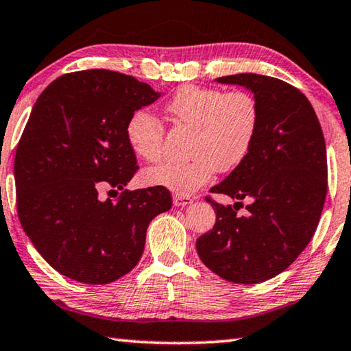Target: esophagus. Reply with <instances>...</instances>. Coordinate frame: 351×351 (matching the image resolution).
I'll list each match as a JSON object with an SVG mask.
<instances>
[{"label": "esophagus", "mask_w": 351, "mask_h": 351, "mask_svg": "<svg viewBox=\"0 0 351 351\" xmlns=\"http://www.w3.org/2000/svg\"><path fill=\"white\" fill-rule=\"evenodd\" d=\"M172 202H174L176 207H184V206H190L193 199H191V197H188V196L174 195V197H172Z\"/></svg>", "instance_id": "obj_1"}]
</instances>
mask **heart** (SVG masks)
I'll list each match as a JSON object with an SVG mask.
<instances>
[{
	"label": "heart",
	"mask_w": 351,
	"mask_h": 351,
	"mask_svg": "<svg viewBox=\"0 0 351 351\" xmlns=\"http://www.w3.org/2000/svg\"><path fill=\"white\" fill-rule=\"evenodd\" d=\"M166 112L176 123L193 128L191 160L163 163L145 171L147 184L176 195H193L217 171L228 172L245 160L255 141L260 108L247 91H225L195 85L182 87L167 101ZM126 141L139 158L160 160L163 126L149 110H136L126 123Z\"/></svg>",
	"instance_id": "1"
}]
</instances>
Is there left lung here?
<instances>
[{"label": "left lung", "mask_w": 351, "mask_h": 351, "mask_svg": "<svg viewBox=\"0 0 351 351\" xmlns=\"http://www.w3.org/2000/svg\"><path fill=\"white\" fill-rule=\"evenodd\" d=\"M252 91L260 123L252 149L212 193L250 199L212 202L215 225L197 237L201 261L232 283H260L278 276L301 255L317 230L326 197V144L317 114L301 91L260 74L215 79Z\"/></svg>", "instance_id": "1"}]
</instances>
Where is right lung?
Masks as SVG:
<instances>
[{
	"instance_id": "1",
	"label": "right lung",
	"mask_w": 351,
	"mask_h": 351,
	"mask_svg": "<svg viewBox=\"0 0 351 351\" xmlns=\"http://www.w3.org/2000/svg\"><path fill=\"white\" fill-rule=\"evenodd\" d=\"M163 93L115 71L64 74L33 106L15 154L17 212L40 256L62 276L104 285L139 263L149 223L171 209L161 186L128 191L138 165L126 141L136 110ZM124 191L119 202L99 191Z\"/></svg>"
}]
</instances>
